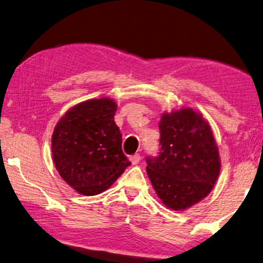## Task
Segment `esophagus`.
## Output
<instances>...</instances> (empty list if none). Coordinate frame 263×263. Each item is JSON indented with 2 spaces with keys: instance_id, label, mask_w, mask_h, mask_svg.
<instances>
[{
  "instance_id": "34e87169",
  "label": "esophagus",
  "mask_w": 263,
  "mask_h": 263,
  "mask_svg": "<svg viewBox=\"0 0 263 263\" xmlns=\"http://www.w3.org/2000/svg\"><path fill=\"white\" fill-rule=\"evenodd\" d=\"M140 159H141V157H140V154H139V153H136V154H133V156H131V157H130V161L132 162V165H137V164H139Z\"/></svg>"
}]
</instances>
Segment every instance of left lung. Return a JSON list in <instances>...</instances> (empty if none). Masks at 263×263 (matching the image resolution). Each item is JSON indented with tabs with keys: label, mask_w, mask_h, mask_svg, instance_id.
<instances>
[{
	"label": "left lung",
	"mask_w": 263,
	"mask_h": 263,
	"mask_svg": "<svg viewBox=\"0 0 263 263\" xmlns=\"http://www.w3.org/2000/svg\"><path fill=\"white\" fill-rule=\"evenodd\" d=\"M157 157L146 158V171L158 197L173 211L186 210L207 197L220 173L213 132L192 109L164 114L159 123Z\"/></svg>",
	"instance_id": "8db88e82"
}]
</instances>
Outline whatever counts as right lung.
Instances as JSON below:
<instances>
[{
    "instance_id": "1",
    "label": "right lung",
    "mask_w": 263,
    "mask_h": 263,
    "mask_svg": "<svg viewBox=\"0 0 263 263\" xmlns=\"http://www.w3.org/2000/svg\"><path fill=\"white\" fill-rule=\"evenodd\" d=\"M116 111L110 98L90 99L70 109L56 125L52 159L60 176L78 193H102L131 165L123 153Z\"/></svg>"
}]
</instances>
